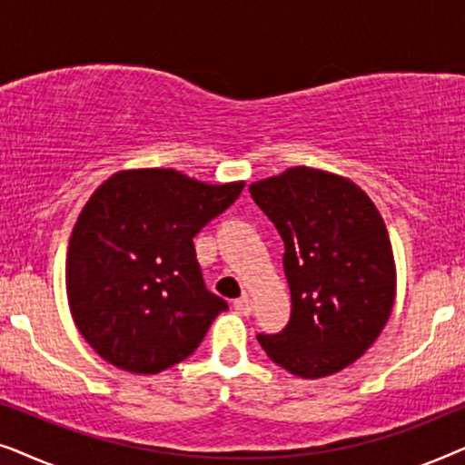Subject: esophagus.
<instances>
[{
    "label": "esophagus",
    "mask_w": 465,
    "mask_h": 465,
    "mask_svg": "<svg viewBox=\"0 0 465 465\" xmlns=\"http://www.w3.org/2000/svg\"><path fill=\"white\" fill-rule=\"evenodd\" d=\"M252 309H253V302H252L250 296L243 294L239 298V301H234V311H237L239 315H250Z\"/></svg>",
    "instance_id": "34e87169"
}]
</instances>
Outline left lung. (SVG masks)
Instances as JSON below:
<instances>
[{"instance_id":"1","label":"left lung","mask_w":465,"mask_h":465,"mask_svg":"<svg viewBox=\"0 0 465 465\" xmlns=\"http://www.w3.org/2000/svg\"><path fill=\"white\" fill-rule=\"evenodd\" d=\"M282 234L292 315L258 334L266 355L301 379L361 358L396 302V260L383 215L349 177L298 164L250 186Z\"/></svg>"}]
</instances>
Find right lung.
<instances>
[{
    "mask_svg": "<svg viewBox=\"0 0 465 465\" xmlns=\"http://www.w3.org/2000/svg\"><path fill=\"white\" fill-rule=\"evenodd\" d=\"M243 186L145 167L94 190L69 239L65 288L75 328L101 358L156 374L201 345L228 304L203 283L193 239Z\"/></svg>",
    "mask_w": 465,
    "mask_h": 465,
    "instance_id": "obj_1",
    "label": "right lung"
}]
</instances>
